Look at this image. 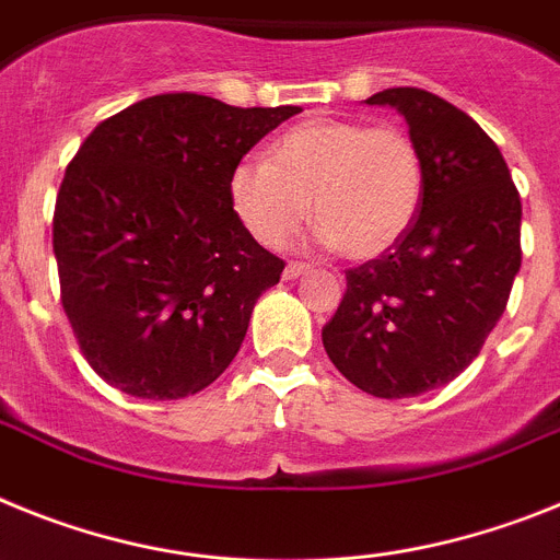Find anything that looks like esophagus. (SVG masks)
<instances>
[{
  "label": "esophagus",
  "instance_id": "1",
  "mask_svg": "<svg viewBox=\"0 0 560 560\" xmlns=\"http://www.w3.org/2000/svg\"><path fill=\"white\" fill-rule=\"evenodd\" d=\"M310 270L307 261H287L284 267V279H299V276H304Z\"/></svg>",
  "mask_w": 560,
  "mask_h": 560
}]
</instances>
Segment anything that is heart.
I'll return each instance as SVG.
<instances>
[{"label": "heart", "instance_id": "heart-1", "mask_svg": "<svg viewBox=\"0 0 560 560\" xmlns=\"http://www.w3.org/2000/svg\"><path fill=\"white\" fill-rule=\"evenodd\" d=\"M425 191L417 140L395 124L318 118L287 129L267 160H242L228 197L253 240L284 247L310 217L320 242L349 259L392 250L415 225Z\"/></svg>", "mask_w": 560, "mask_h": 560}]
</instances>
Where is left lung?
Wrapping results in <instances>:
<instances>
[{"mask_svg": "<svg viewBox=\"0 0 560 560\" xmlns=\"http://www.w3.org/2000/svg\"><path fill=\"white\" fill-rule=\"evenodd\" d=\"M366 104L408 120L425 191L406 236L347 270L320 338L349 383L400 400L465 372L502 318L522 267V197L499 145L434 92L395 86Z\"/></svg>", "mask_w": 560, "mask_h": 560, "instance_id": "left-lung-1", "label": "left lung"}]
</instances>
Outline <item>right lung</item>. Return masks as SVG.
<instances>
[{
  "mask_svg": "<svg viewBox=\"0 0 560 560\" xmlns=\"http://www.w3.org/2000/svg\"><path fill=\"white\" fill-rule=\"evenodd\" d=\"M295 112L165 92L81 143L58 188L52 253L72 335L109 386L179 400L236 358L284 261L233 213L228 177Z\"/></svg>",
  "mask_w": 560,
  "mask_h": 560,
  "instance_id": "right-lung-1",
  "label": "right lung"
}]
</instances>
